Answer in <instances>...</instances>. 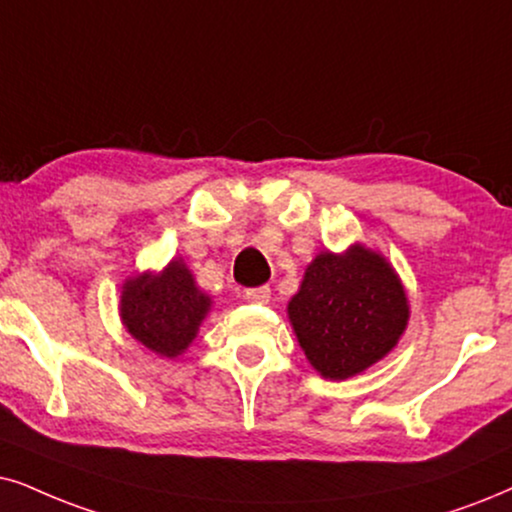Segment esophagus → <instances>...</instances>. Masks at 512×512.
Masks as SVG:
<instances>
[{
	"label": "esophagus",
	"instance_id": "obj_1",
	"mask_svg": "<svg viewBox=\"0 0 512 512\" xmlns=\"http://www.w3.org/2000/svg\"><path fill=\"white\" fill-rule=\"evenodd\" d=\"M243 297L252 304H267L271 300V290L267 286H260V288H248L243 293Z\"/></svg>",
	"mask_w": 512,
	"mask_h": 512
}]
</instances>
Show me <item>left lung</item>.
I'll list each match as a JSON object with an SVG mask.
<instances>
[{
	"label": "left lung",
	"instance_id": "obj_1",
	"mask_svg": "<svg viewBox=\"0 0 512 512\" xmlns=\"http://www.w3.org/2000/svg\"><path fill=\"white\" fill-rule=\"evenodd\" d=\"M409 316L399 274L383 252L364 243L319 252L288 302V321L304 357L328 380H347L385 359Z\"/></svg>",
	"mask_w": 512,
	"mask_h": 512
}]
</instances>
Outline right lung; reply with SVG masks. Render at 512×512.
Returning <instances> with one entry per match:
<instances>
[{"instance_id":"1","label":"right lung","mask_w":512,"mask_h":512,"mask_svg":"<svg viewBox=\"0 0 512 512\" xmlns=\"http://www.w3.org/2000/svg\"><path fill=\"white\" fill-rule=\"evenodd\" d=\"M210 309L212 297L200 290L181 257L160 271L129 276L118 304L125 331L163 359H177L189 349Z\"/></svg>"}]
</instances>
